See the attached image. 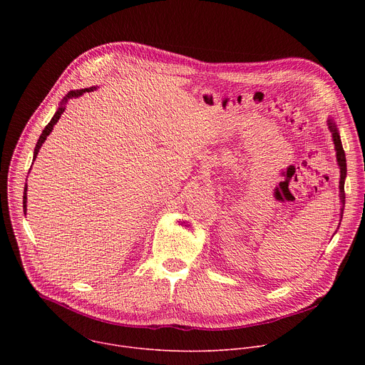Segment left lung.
I'll return each instance as SVG.
<instances>
[{
    "instance_id": "obj_1",
    "label": "left lung",
    "mask_w": 365,
    "mask_h": 365,
    "mask_svg": "<svg viewBox=\"0 0 365 365\" xmlns=\"http://www.w3.org/2000/svg\"><path fill=\"white\" fill-rule=\"evenodd\" d=\"M328 128L332 134V141L335 144V151H336V162L339 166V199H341V218L344 214V206H345V190H344V185H345V178H346V159H345V151L342 148V143H341V137H339V131L338 127L335 124V121L329 117L328 118Z\"/></svg>"
}]
</instances>
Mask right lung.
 <instances>
[{
	"label": "right lung",
	"instance_id": "1",
	"mask_svg": "<svg viewBox=\"0 0 365 365\" xmlns=\"http://www.w3.org/2000/svg\"><path fill=\"white\" fill-rule=\"evenodd\" d=\"M93 89H96V88H95V86H91V88H85V89H76V91H71V92H68V95H66V96L62 99L61 106H59L58 111L55 113L53 118L50 120V123H48V124L44 127L43 133L40 134V137H38V140H37V144H36V147H34V155H33V160H36V158H37V154H38V150H40V147L43 145V143L46 141L47 135L51 133V130H53L55 124L59 121L61 115L63 114V111H65V106H66V102H68L69 99H72V98H79V96H81V95H83L85 92H91V91H93ZM23 210H24V212H27V183H26V186H24V196H23Z\"/></svg>",
	"mask_w": 365,
	"mask_h": 365
}]
</instances>
